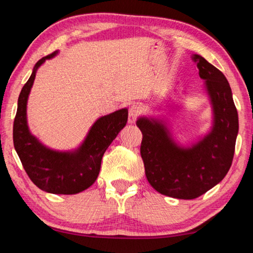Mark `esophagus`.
Instances as JSON below:
<instances>
[{"mask_svg":"<svg viewBox=\"0 0 253 253\" xmlns=\"http://www.w3.org/2000/svg\"><path fill=\"white\" fill-rule=\"evenodd\" d=\"M140 111L141 108L140 105L138 104H132L129 109V122L130 123H134L136 118H138V115L140 114Z\"/></svg>","mask_w":253,"mask_h":253,"instance_id":"obj_1","label":"esophagus"}]
</instances>
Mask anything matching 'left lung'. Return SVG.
<instances>
[{
  "label": "left lung",
  "mask_w": 253,
  "mask_h": 253,
  "mask_svg": "<svg viewBox=\"0 0 253 253\" xmlns=\"http://www.w3.org/2000/svg\"><path fill=\"white\" fill-rule=\"evenodd\" d=\"M200 78L206 80L213 109L209 134L190 148H181L158 120L140 118L141 157L149 183L165 196L191 200L222 180L231 167L239 131L231 87L223 73L205 57L193 55Z\"/></svg>",
  "instance_id": "1"
}]
</instances>
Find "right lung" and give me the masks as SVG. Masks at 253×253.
I'll use <instances>...</instances> for the list:
<instances>
[{
  "instance_id": "1",
  "label": "right lung",
  "mask_w": 253,
  "mask_h": 253,
  "mask_svg": "<svg viewBox=\"0 0 253 253\" xmlns=\"http://www.w3.org/2000/svg\"><path fill=\"white\" fill-rule=\"evenodd\" d=\"M56 53L39 60L22 87L13 124V143L25 172L38 188L48 193L75 194L95 182L102 157L127 122V110L121 109L96 120L81 147L73 152H57L44 147L30 133L26 103L39 66Z\"/></svg>"
}]
</instances>
